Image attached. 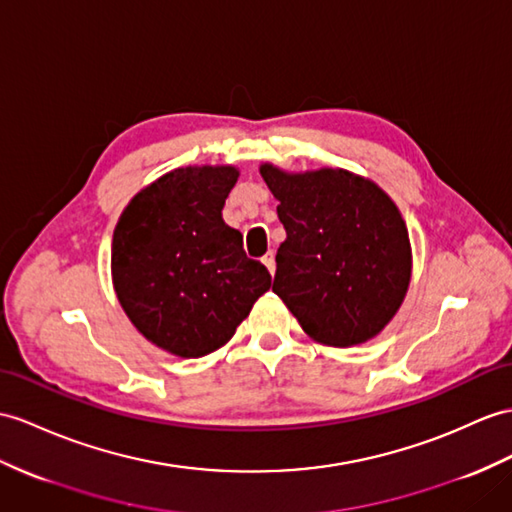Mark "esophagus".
Returning <instances> with one entry per match:
<instances>
[{
  "label": "esophagus",
  "mask_w": 512,
  "mask_h": 512,
  "mask_svg": "<svg viewBox=\"0 0 512 512\" xmlns=\"http://www.w3.org/2000/svg\"><path fill=\"white\" fill-rule=\"evenodd\" d=\"M260 260H263V265L269 269V273L273 276V273H276V256H273V252H267Z\"/></svg>",
  "instance_id": "1"
}]
</instances>
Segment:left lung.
Instances as JSON below:
<instances>
[{
    "label": "left lung",
    "instance_id": "obj_1",
    "mask_svg": "<svg viewBox=\"0 0 512 512\" xmlns=\"http://www.w3.org/2000/svg\"><path fill=\"white\" fill-rule=\"evenodd\" d=\"M260 176L278 199L286 239L276 254V293L310 339L354 347L378 336L413 276V249L400 208L380 186L347 169Z\"/></svg>",
    "mask_w": 512,
    "mask_h": 512
}]
</instances>
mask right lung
<instances>
[{
  "instance_id": "obj_1",
  "label": "right lung",
  "mask_w": 512,
  "mask_h": 512,
  "mask_svg": "<svg viewBox=\"0 0 512 512\" xmlns=\"http://www.w3.org/2000/svg\"><path fill=\"white\" fill-rule=\"evenodd\" d=\"M234 165L173 169L136 193L112 234V286L149 343L180 358L226 345L271 276L221 217Z\"/></svg>"
}]
</instances>
